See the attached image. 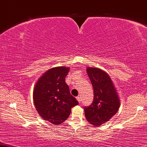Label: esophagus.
<instances>
[{"mask_svg":"<svg viewBox=\"0 0 147 147\" xmlns=\"http://www.w3.org/2000/svg\"><path fill=\"white\" fill-rule=\"evenodd\" d=\"M77 100H78V102H79V103H81V96H77Z\"/></svg>","mask_w":147,"mask_h":147,"instance_id":"34e87169","label":"esophagus"}]
</instances>
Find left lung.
Masks as SVG:
<instances>
[{"mask_svg":"<svg viewBox=\"0 0 147 147\" xmlns=\"http://www.w3.org/2000/svg\"><path fill=\"white\" fill-rule=\"evenodd\" d=\"M87 75L94 90V100L84 107L85 118L91 125L100 126L117 113L120 102L110 77L98 68L88 67Z\"/></svg>","mask_w":147,"mask_h":147,"instance_id":"left-lung-1","label":"left lung"}]
</instances>
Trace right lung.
Segmentation results:
<instances>
[{
	"instance_id": "1",
	"label": "right lung",
	"mask_w": 147,
	"mask_h": 147,
	"mask_svg": "<svg viewBox=\"0 0 147 147\" xmlns=\"http://www.w3.org/2000/svg\"><path fill=\"white\" fill-rule=\"evenodd\" d=\"M69 68H51L38 80L33 91V100L38 113L44 120L59 125L67 119L71 109L79 102L70 93L65 78Z\"/></svg>"
}]
</instances>
